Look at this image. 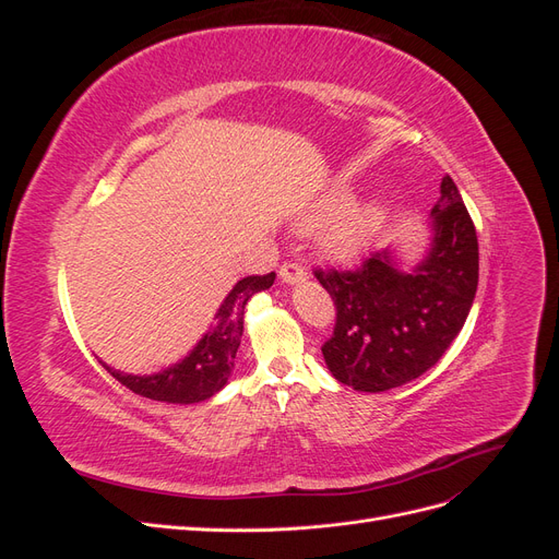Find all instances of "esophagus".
I'll use <instances>...</instances> for the list:
<instances>
[{"mask_svg":"<svg viewBox=\"0 0 559 559\" xmlns=\"http://www.w3.org/2000/svg\"><path fill=\"white\" fill-rule=\"evenodd\" d=\"M280 277H282V282L284 284H300V282H306L308 280V273H306V267L302 265H298V263H284L282 267H280Z\"/></svg>","mask_w":559,"mask_h":559,"instance_id":"34e87169","label":"esophagus"}]
</instances>
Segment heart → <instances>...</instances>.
I'll list each match as a JSON object with an SVG mask.
<instances>
[{
	"label": "heart",
	"instance_id": "obj_1",
	"mask_svg": "<svg viewBox=\"0 0 559 559\" xmlns=\"http://www.w3.org/2000/svg\"><path fill=\"white\" fill-rule=\"evenodd\" d=\"M349 201L352 193L347 189H335L319 202V207L310 216V224L317 226L338 214L319 235L321 253H326L333 261H349L361 253L382 218L380 202L361 200L349 206Z\"/></svg>",
	"mask_w": 559,
	"mask_h": 559
}]
</instances>
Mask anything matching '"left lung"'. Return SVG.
I'll use <instances>...</instances> for the list:
<instances>
[{"instance_id": "obj_1", "label": "left lung", "mask_w": 559, "mask_h": 559, "mask_svg": "<svg viewBox=\"0 0 559 559\" xmlns=\"http://www.w3.org/2000/svg\"><path fill=\"white\" fill-rule=\"evenodd\" d=\"M429 230L415 263L389 245L354 273H314L337 310L321 347L337 382L370 394L401 386L427 373L462 331L478 289V238L448 175Z\"/></svg>"}]
</instances>
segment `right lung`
Returning a JSON list of instances; mask_svg holds the SVG:
<instances>
[{"instance_id": "right-lung-1", "label": "right lung", "mask_w": 559, "mask_h": 559, "mask_svg": "<svg viewBox=\"0 0 559 559\" xmlns=\"http://www.w3.org/2000/svg\"><path fill=\"white\" fill-rule=\"evenodd\" d=\"M273 282L275 273L263 277H245L240 282H235L222 306H218L212 326L202 333L193 349L186 352V357H181L179 361L163 370H156V373L134 376L116 370L105 361L99 364L109 370V376H114L118 382L126 384L130 392L140 396L179 405L207 401L222 392L233 376L235 354L240 349L245 331V308L249 298L253 294L270 289Z\"/></svg>"}]
</instances>
